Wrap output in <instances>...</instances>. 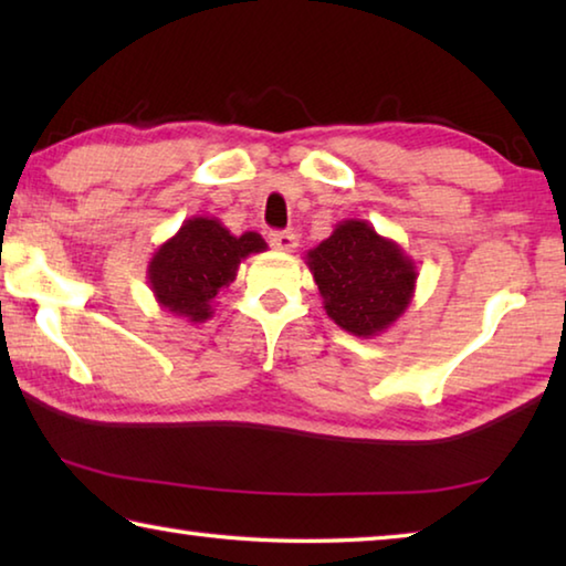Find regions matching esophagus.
Returning a JSON list of instances; mask_svg holds the SVG:
<instances>
[{"mask_svg": "<svg viewBox=\"0 0 566 566\" xmlns=\"http://www.w3.org/2000/svg\"><path fill=\"white\" fill-rule=\"evenodd\" d=\"M270 244L274 249H280V252H294V249L300 247V237H296L294 232H272Z\"/></svg>", "mask_w": 566, "mask_h": 566, "instance_id": "esophagus-1", "label": "esophagus"}]
</instances>
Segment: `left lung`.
I'll return each instance as SVG.
<instances>
[{"label":"left lung","mask_w":566,"mask_h":566,"mask_svg":"<svg viewBox=\"0 0 566 566\" xmlns=\"http://www.w3.org/2000/svg\"><path fill=\"white\" fill-rule=\"evenodd\" d=\"M327 317L354 337L387 332L411 304L417 264L364 219H344L304 254Z\"/></svg>","instance_id":"left-lung-1"}]
</instances>
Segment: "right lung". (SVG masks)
I'll return each instance as SVG.
<instances>
[{"label": "right lung", "mask_w": 566, "mask_h": 566, "mask_svg": "<svg viewBox=\"0 0 566 566\" xmlns=\"http://www.w3.org/2000/svg\"><path fill=\"white\" fill-rule=\"evenodd\" d=\"M266 252L262 234H232L217 217H189L151 254L147 282L161 306L187 322H207L214 300L237 280L249 254Z\"/></svg>", "instance_id": "right-lung-1"}]
</instances>
